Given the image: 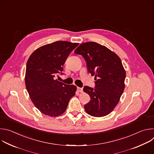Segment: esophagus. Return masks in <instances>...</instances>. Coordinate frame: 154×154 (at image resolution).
Masks as SVG:
<instances>
[{"label": "esophagus", "instance_id": "1", "mask_svg": "<svg viewBox=\"0 0 154 154\" xmlns=\"http://www.w3.org/2000/svg\"><path fill=\"white\" fill-rule=\"evenodd\" d=\"M77 90H78V91L80 92V93H83V88H82L77 87Z\"/></svg>", "mask_w": 154, "mask_h": 154}]
</instances>
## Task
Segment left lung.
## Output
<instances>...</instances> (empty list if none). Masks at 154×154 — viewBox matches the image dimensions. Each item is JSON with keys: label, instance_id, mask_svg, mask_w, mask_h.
Wrapping results in <instances>:
<instances>
[{"label": "left lung", "instance_id": "obj_1", "mask_svg": "<svg viewBox=\"0 0 154 154\" xmlns=\"http://www.w3.org/2000/svg\"><path fill=\"white\" fill-rule=\"evenodd\" d=\"M86 62V66L96 80L95 89L85 86L83 91L90 96L85 105L86 112L94 117L110 113L119 102L125 88V70L121 60L114 52L95 42H86L75 50Z\"/></svg>", "mask_w": 154, "mask_h": 154}]
</instances>
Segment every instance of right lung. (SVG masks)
Returning a JSON list of instances; mask_svg holds the SVG:
<instances>
[{
  "label": "right lung",
  "mask_w": 154,
  "mask_h": 154,
  "mask_svg": "<svg viewBox=\"0 0 154 154\" xmlns=\"http://www.w3.org/2000/svg\"><path fill=\"white\" fill-rule=\"evenodd\" d=\"M79 45L58 41L36 49L27 62L25 83L31 100L44 115L57 117L67 108L77 87L56 79L70 53Z\"/></svg>",
  "instance_id": "add662e5"
}]
</instances>
